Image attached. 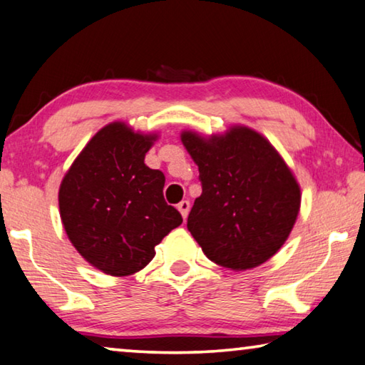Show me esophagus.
<instances>
[{
	"label": "esophagus",
	"mask_w": 365,
	"mask_h": 365,
	"mask_svg": "<svg viewBox=\"0 0 365 365\" xmlns=\"http://www.w3.org/2000/svg\"><path fill=\"white\" fill-rule=\"evenodd\" d=\"M178 210L181 212L182 218L186 220V218H187V215H189V210H190V202H189V200H182V202H179V204H178Z\"/></svg>",
	"instance_id": "1"
}]
</instances>
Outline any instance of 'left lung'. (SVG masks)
Segmentation results:
<instances>
[{"label": "left lung", "instance_id": "8db88e82", "mask_svg": "<svg viewBox=\"0 0 365 365\" xmlns=\"http://www.w3.org/2000/svg\"><path fill=\"white\" fill-rule=\"evenodd\" d=\"M181 140L202 182L187 218L190 235L217 265H262L283 246L299 213L301 187L289 166L246 126L210 137L182 130Z\"/></svg>", "mask_w": 365, "mask_h": 365}]
</instances>
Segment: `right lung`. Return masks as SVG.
I'll return each instance as SVG.
<instances>
[{
	"label": "right lung",
	"mask_w": 365,
	"mask_h": 365,
	"mask_svg": "<svg viewBox=\"0 0 365 365\" xmlns=\"http://www.w3.org/2000/svg\"><path fill=\"white\" fill-rule=\"evenodd\" d=\"M157 134L115 121L95 134L59 186V215L69 241L111 277L142 270L155 246L182 217L163 197L165 175L143 163Z\"/></svg>",
	"instance_id": "right-lung-1"
}]
</instances>
